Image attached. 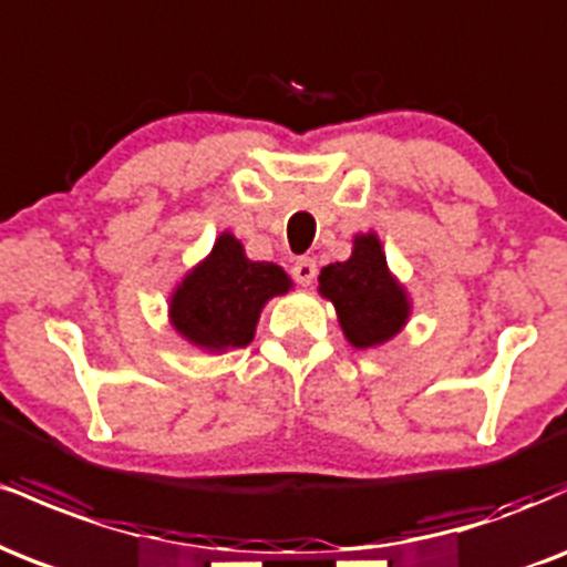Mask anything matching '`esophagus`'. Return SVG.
I'll return each instance as SVG.
<instances>
[{"label":"esophagus","mask_w":567,"mask_h":567,"mask_svg":"<svg viewBox=\"0 0 567 567\" xmlns=\"http://www.w3.org/2000/svg\"><path fill=\"white\" fill-rule=\"evenodd\" d=\"M292 277H296L298 285L309 288L317 277V261L315 258H298L296 266H292Z\"/></svg>","instance_id":"esophagus-1"}]
</instances>
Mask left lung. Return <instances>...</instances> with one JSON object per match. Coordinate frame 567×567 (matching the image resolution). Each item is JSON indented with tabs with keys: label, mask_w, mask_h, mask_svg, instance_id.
<instances>
[{
	"label": "left lung",
	"mask_w": 567,
	"mask_h": 567,
	"mask_svg": "<svg viewBox=\"0 0 567 567\" xmlns=\"http://www.w3.org/2000/svg\"><path fill=\"white\" fill-rule=\"evenodd\" d=\"M320 296L333 303L343 338L354 349H375L400 336L413 315L405 285L392 275L375 231L354 234L347 261L322 266Z\"/></svg>",
	"instance_id": "left-lung-1"
}]
</instances>
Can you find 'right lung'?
Returning a JSON list of instances; mask_svg holds the SVG:
<instances>
[{"label": "right lung", "mask_w": 567, "mask_h": 567, "mask_svg": "<svg viewBox=\"0 0 567 567\" xmlns=\"http://www.w3.org/2000/svg\"><path fill=\"white\" fill-rule=\"evenodd\" d=\"M292 290L282 266L250 261L231 231H220L213 250L178 279L167 298L173 330L205 354H226L256 338L264 306Z\"/></svg>", "instance_id": "right-lung-1"}]
</instances>
